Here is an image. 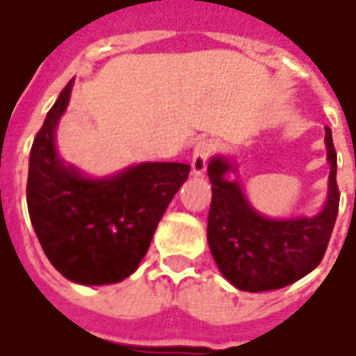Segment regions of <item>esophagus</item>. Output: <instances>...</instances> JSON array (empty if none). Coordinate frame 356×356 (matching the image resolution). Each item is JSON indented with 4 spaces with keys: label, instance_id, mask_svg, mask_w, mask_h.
Returning a JSON list of instances; mask_svg holds the SVG:
<instances>
[{
    "label": "esophagus",
    "instance_id": "esophagus-1",
    "mask_svg": "<svg viewBox=\"0 0 356 356\" xmlns=\"http://www.w3.org/2000/svg\"><path fill=\"white\" fill-rule=\"evenodd\" d=\"M213 152V145L211 140H198L194 145L193 158H191V165H193L194 175H202L206 171V165H208V158Z\"/></svg>",
    "mask_w": 356,
    "mask_h": 356
}]
</instances>
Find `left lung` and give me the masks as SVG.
Masks as SVG:
<instances>
[{
	"label": "left lung",
	"instance_id": "obj_1",
	"mask_svg": "<svg viewBox=\"0 0 356 356\" xmlns=\"http://www.w3.org/2000/svg\"><path fill=\"white\" fill-rule=\"evenodd\" d=\"M324 140L330 162L328 198L324 209L314 217L276 221L259 216L238 183L225 179L232 171L229 160L221 156L211 158L208 165L209 250L219 270L238 290H278L309 275L322 261L339 208L337 158L330 127Z\"/></svg>",
	"mask_w": 356,
	"mask_h": 356
}]
</instances>
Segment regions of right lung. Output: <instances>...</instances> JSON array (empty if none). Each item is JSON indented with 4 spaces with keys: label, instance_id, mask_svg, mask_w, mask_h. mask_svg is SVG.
Masks as SVG:
<instances>
[{
    "label": "right lung",
    "instance_id": "right-lung-1",
    "mask_svg": "<svg viewBox=\"0 0 356 356\" xmlns=\"http://www.w3.org/2000/svg\"><path fill=\"white\" fill-rule=\"evenodd\" d=\"M72 81L51 106L30 150L26 202L30 221L51 265L68 280L116 284L135 273L163 211L191 165L147 162L108 179H88L55 148V127Z\"/></svg>",
    "mask_w": 356,
    "mask_h": 356
}]
</instances>
